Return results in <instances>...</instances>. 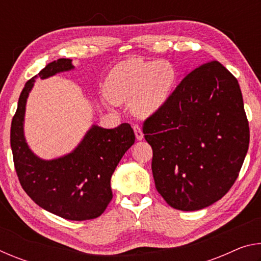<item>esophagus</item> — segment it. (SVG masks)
I'll return each mask as SVG.
<instances>
[{
    "instance_id": "esophagus-1",
    "label": "esophagus",
    "mask_w": 261,
    "mask_h": 261,
    "mask_svg": "<svg viewBox=\"0 0 261 261\" xmlns=\"http://www.w3.org/2000/svg\"><path fill=\"white\" fill-rule=\"evenodd\" d=\"M134 131H135V135H136L137 140H141V139L144 138L143 130H141V127L138 124H135L134 125Z\"/></svg>"
}]
</instances>
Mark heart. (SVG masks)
<instances>
[{
	"label": "heart",
	"mask_w": 261,
	"mask_h": 261,
	"mask_svg": "<svg viewBox=\"0 0 261 261\" xmlns=\"http://www.w3.org/2000/svg\"><path fill=\"white\" fill-rule=\"evenodd\" d=\"M175 79V68L169 62L131 57L110 71L106 91L115 102L131 100L132 112L148 116L165 105Z\"/></svg>",
	"instance_id": "heart-1"
}]
</instances>
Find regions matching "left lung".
I'll list each match as a JSON object with an SVG mask.
<instances>
[{
    "mask_svg": "<svg viewBox=\"0 0 261 261\" xmlns=\"http://www.w3.org/2000/svg\"><path fill=\"white\" fill-rule=\"evenodd\" d=\"M152 173L169 206L198 211L235 183L250 129L237 79L218 61L189 72L165 105L144 121Z\"/></svg>",
    "mask_w": 261,
    "mask_h": 261,
    "instance_id": "1",
    "label": "left lung"
}]
</instances>
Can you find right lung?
I'll return each instance as SVG.
<instances>
[{
	"mask_svg": "<svg viewBox=\"0 0 261 261\" xmlns=\"http://www.w3.org/2000/svg\"><path fill=\"white\" fill-rule=\"evenodd\" d=\"M73 69L70 59L48 63L25 84L12 117L10 144L19 183L35 204L72 221L100 216L113 198L110 178L124 153L135 143L129 123L115 129L93 125L72 153L45 161L31 152L24 137L25 105L35 79Z\"/></svg>",
	"mask_w": 261,
	"mask_h": 261,
	"instance_id": "right-lung-1",
	"label": "right lung"
}]
</instances>
